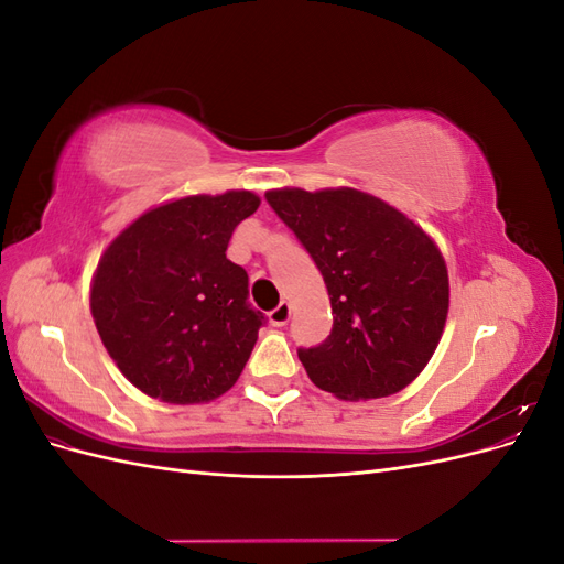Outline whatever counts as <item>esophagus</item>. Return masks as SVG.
Returning <instances> with one entry per match:
<instances>
[{
    "mask_svg": "<svg viewBox=\"0 0 564 564\" xmlns=\"http://www.w3.org/2000/svg\"><path fill=\"white\" fill-rule=\"evenodd\" d=\"M289 317H292V305H289L286 301H282L278 308H272L268 313V319H270L272 327H284V324L289 322Z\"/></svg>",
    "mask_w": 564,
    "mask_h": 564,
    "instance_id": "obj_1",
    "label": "esophagus"
}]
</instances>
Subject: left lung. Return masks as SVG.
Segmentation results:
<instances>
[{"label": "left lung", "instance_id": "left-lung-1", "mask_svg": "<svg viewBox=\"0 0 564 564\" xmlns=\"http://www.w3.org/2000/svg\"><path fill=\"white\" fill-rule=\"evenodd\" d=\"M265 199L313 256L334 327L299 348L311 381L338 400L395 395L433 357L449 311L437 245L388 202L355 187L268 191Z\"/></svg>", "mask_w": 564, "mask_h": 564}]
</instances>
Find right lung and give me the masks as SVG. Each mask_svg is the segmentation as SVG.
I'll use <instances>...</instances> for the list:
<instances>
[{"label":"right lung","mask_w":564,"mask_h":564,"mask_svg":"<svg viewBox=\"0 0 564 564\" xmlns=\"http://www.w3.org/2000/svg\"><path fill=\"white\" fill-rule=\"evenodd\" d=\"M259 204L249 191L166 202L100 256L91 280L96 329L145 395L199 404L240 379L265 317L249 305L247 270L226 249Z\"/></svg>","instance_id":"add662e5"}]
</instances>
